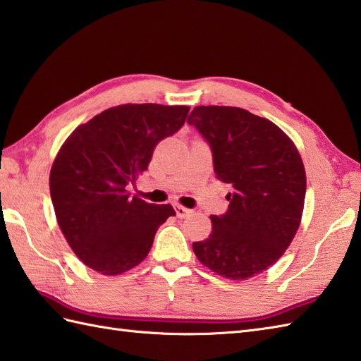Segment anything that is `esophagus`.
<instances>
[{
	"label": "esophagus",
	"instance_id": "esophagus-1",
	"mask_svg": "<svg viewBox=\"0 0 361 361\" xmlns=\"http://www.w3.org/2000/svg\"><path fill=\"white\" fill-rule=\"evenodd\" d=\"M174 210H176V216H178V218H187V216L191 213V210L190 208H187V207H183V205H180V204H176L174 205Z\"/></svg>",
	"mask_w": 361,
	"mask_h": 361
}]
</instances>
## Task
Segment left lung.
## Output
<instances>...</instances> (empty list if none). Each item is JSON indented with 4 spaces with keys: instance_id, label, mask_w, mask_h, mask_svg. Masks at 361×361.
I'll list each match as a JSON object with an SVG mask.
<instances>
[{
    "instance_id": "1",
    "label": "left lung",
    "mask_w": 361,
    "mask_h": 361,
    "mask_svg": "<svg viewBox=\"0 0 361 361\" xmlns=\"http://www.w3.org/2000/svg\"><path fill=\"white\" fill-rule=\"evenodd\" d=\"M188 123L210 143L216 178L230 183L228 210L193 243L205 267L244 281L281 258L301 224L306 170L295 143L270 120L236 106H196Z\"/></svg>"
}]
</instances>
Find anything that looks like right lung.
Wrapping results in <instances>:
<instances>
[{
    "instance_id": "right-lung-1",
    "label": "right lung",
    "mask_w": 361,
    "mask_h": 361,
    "mask_svg": "<svg viewBox=\"0 0 361 361\" xmlns=\"http://www.w3.org/2000/svg\"><path fill=\"white\" fill-rule=\"evenodd\" d=\"M188 106L126 103L78 125L55 157L49 188L57 222L78 259L116 276L147 258L154 235L174 216L170 204L131 197L160 140L185 123Z\"/></svg>"
}]
</instances>
